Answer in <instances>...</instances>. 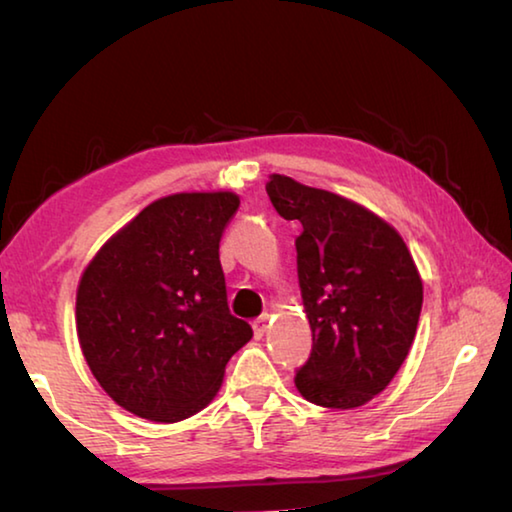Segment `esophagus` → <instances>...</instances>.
I'll list each match as a JSON object with an SVG mask.
<instances>
[{
	"instance_id": "esophagus-1",
	"label": "esophagus",
	"mask_w": 512,
	"mask_h": 512,
	"mask_svg": "<svg viewBox=\"0 0 512 512\" xmlns=\"http://www.w3.org/2000/svg\"><path fill=\"white\" fill-rule=\"evenodd\" d=\"M266 327H268V316H266V314L253 320V332H255V339H262L264 332H266Z\"/></svg>"
}]
</instances>
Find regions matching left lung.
Masks as SVG:
<instances>
[{"instance_id":"8db88e82","label":"left lung","mask_w":512,"mask_h":512,"mask_svg":"<svg viewBox=\"0 0 512 512\" xmlns=\"http://www.w3.org/2000/svg\"><path fill=\"white\" fill-rule=\"evenodd\" d=\"M277 214L302 225L298 280L311 354L296 370L305 400L357 409L391 384L422 311V280L402 237L366 207L325 189L271 176Z\"/></svg>"}]
</instances>
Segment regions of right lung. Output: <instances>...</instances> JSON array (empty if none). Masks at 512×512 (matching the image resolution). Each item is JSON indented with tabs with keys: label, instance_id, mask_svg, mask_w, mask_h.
I'll return each instance as SVG.
<instances>
[{
	"label": "right lung",
	"instance_id": "right-lung-1",
	"mask_svg": "<svg viewBox=\"0 0 512 512\" xmlns=\"http://www.w3.org/2000/svg\"><path fill=\"white\" fill-rule=\"evenodd\" d=\"M237 207L230 192L160 198L85 268L76 293L83 357L126 411L155 422L198 413L253 339L230 314L219 259Z\"/></svg>",
	"mask_w": 512,
	"mask_h": 512
}]
</instances>
